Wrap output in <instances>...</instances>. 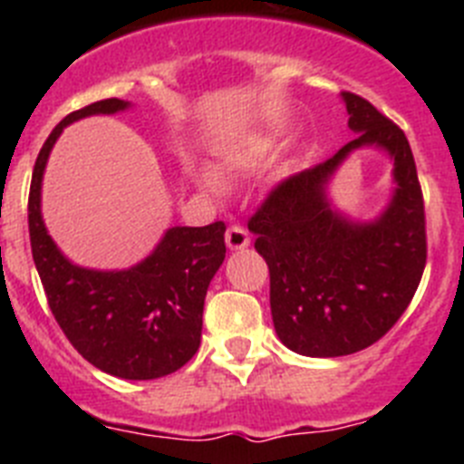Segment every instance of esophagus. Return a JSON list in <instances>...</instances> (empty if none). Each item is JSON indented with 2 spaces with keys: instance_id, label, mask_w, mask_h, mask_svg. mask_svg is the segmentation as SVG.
<instances>
[{
  "instance_id": "1",
  "label": "esophagus",
  "mask_w": 464,
  "mask_h": 464,
  "mask_svg": "<svg viewBox=\"0 0 464 464\" xmlns=\"http://www.w3.org/2000/svg\"><path fill=\"white\" fill-rule=\"evenodd\" d=\"M225 244H227L229 251H244L251 246V235H248V229H244L241 225H232L225 232Z\"/></svg>"
}]
</instances>
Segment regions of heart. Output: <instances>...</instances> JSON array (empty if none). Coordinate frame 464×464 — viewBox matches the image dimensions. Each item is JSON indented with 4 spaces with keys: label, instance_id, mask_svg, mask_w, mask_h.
Masks as SVG:
<instances>
[{
    "label": "heart",
    "instance_id": "b5f03b06",
    "mask_svg": "<svg viewBox=\"0 0 464 464\" xmlns=\"http://www.w3.org/2000/svg\"><path fill=\"white\" fill-rule=\"evenodd\" d=\"M269 146H272V143H269V141L251 143L248 149H244V150H241V153H237L235 158L229 160V167H237V169H251V167L260 165L262 158L267 155ZM197 181H199V186H202L204 190L220 192V181H218V179H216V176L211 174V171H202V174L197 176Z\"/></svg>",
    "mask_w": 464,
    "mask_h": 464
}]
</instances>
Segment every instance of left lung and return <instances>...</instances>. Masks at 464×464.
Listing matches in <instances>:
<instances>
[{"mask_svg": "<svg viewBox=\"0 0 464 464\" xmlns=\"http://www.w3.org/2000/svg\"><path fill=\"white\" fill-rule=\"evenodd\" d=\"M358 137L314 169L278 183L248 220L267 260L272 321L283 346L309 358H339L379 342L416 293L428 257L423 192L400 127L353 92H342ZM360 148L393 160L389 207L351 221L331 207V176Z\"/></svg>", "mask_w": 464, "mask_h": 464, "instance_id": "1", "label": "left lung"}]
</instances>
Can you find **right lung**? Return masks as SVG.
I'll return each instance as SVG.
<instances>
[{
    "label": "right lung",
    "mask_w": 464,
    "mask_h": 464,
    "mask_svg": "<svg viewBox=\"0 0 464 464\" xmlns=\"http://www.w3.org/2000/svg\"><path fill=\"white\" fill-rule=\"evenodd\" d=\"M125 109L130 102L113 97L57 122L32 171L27 218L32 257L48 306L72 346L106 374L149 381L181 370L199 348L204 297L225 260V223L169 227L153 253L134 267L102 272L64 257L41 216L44 171L64 127Z\"/></svg>",
    "instance_id": "1"
}]
</instances>
